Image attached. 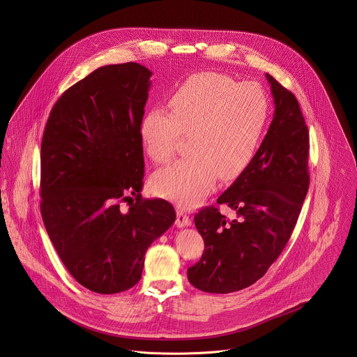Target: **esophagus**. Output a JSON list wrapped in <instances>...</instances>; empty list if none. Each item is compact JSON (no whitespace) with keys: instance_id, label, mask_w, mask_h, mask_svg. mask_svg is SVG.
<instances>
[{"instance_id":"esophagus-1","label":"esophagus","mask_w":357,"mask_h":357,"mask_svg":"<svg viewBox=\"0 0 357 357\" xmlns=\"http://www.w3.org/2000/svg\"><path fill=\"white\" fill-rule=\"evenodd\" d=\"M175 225L178 227H188V226H190V219H189V216L183 211L178 209L176 211V222H175Z\"/></svg>"}]
</instances>
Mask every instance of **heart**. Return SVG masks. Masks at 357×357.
<instances>
[{"mask_svg": "<svg viewBox=\"0 0 357 357\" xmlns=\"http://www.w3.org/2000/svg\"><path fill=\"white\" fill-rule=\"evenodd\" d=\"M171 113L155 107L139 123V138L148 157L168 162L182 134L190 135L192 154L158 171L152 178L157 195L189 209L213 188L218 176L237 178L259 149L268 100L256 83L205 72L189 76L169 96Z\"/></svg>", "mask_w": 357, "mask_h": 357, "instance_id": "obj_1", "label": "heart"}]
</instances>
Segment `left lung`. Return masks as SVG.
<instances>
[{
	"label": "left lung",
	"instance_id": "1",
	"mask_svg": "<svg viewBox=\"0 0 357 357\" xmlns=\"http://www.w3.org/2000/svg\"><path fill=\"white\" fill-rule=\"evenodd\" d=\"M266 77L273 121L252 161L218 199L236 211V219L215 206L195 215L205 250L188 268V280L200 291L229 294L260 280L287 245L310 188V131L299 103L273 76Z\"/></svg>",
	"mask_w": 357,
	"mask_h": 357
}]
</instances>
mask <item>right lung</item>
I'll use <instances>...</instances> for the list:
<instances>
[{
    "instance_id": "add662e5",
    "label": "right lung",
    "mask_w": 357,
    "mask_h": 357,
    "mask_svg": "<svg viewBox=\"0 0 357 357\" xmlns=\"http://www.w3.org/2000/svg\"><path fill=\"white\" fill-rule=\"evenodd\" d=\"M151 76L135 62L96 69L59 97L42 137L46 231L72 277L97 294L134 287L148 247L176 219L169 202L139 195Z\"/></svg>"
}]
</instances>
